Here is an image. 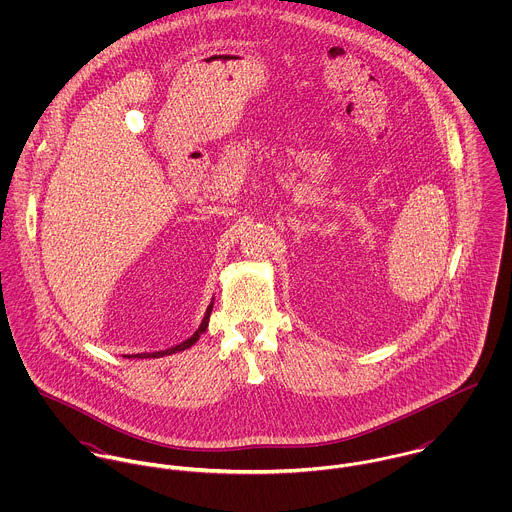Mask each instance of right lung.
Instances as JSON below:
<instances>
[{"label": "right lung", "instance_id": "right-lung-1", "mask_svg": "<svg viewBox=\"0 0 512 512\" xmlns=\"http://www.w3.org/2000/svg\"><path fill=\"white\" fill-rule=\"evenodd\" d=\"M211 311H213V303L207 307V313H205V317H203V321H201V325H199V329L189 337V339H185L183 343H179V345H175V347H171V349H165V351H157V353H144V355H134V357H138V359H159V357H167V355H173V353H179V351H185V349H189V347H193L199 339H201V335L207 331V327H209V319H211Z\"/></svg>", "mask_w": 512, "mask_h": 512}]
</instances>
